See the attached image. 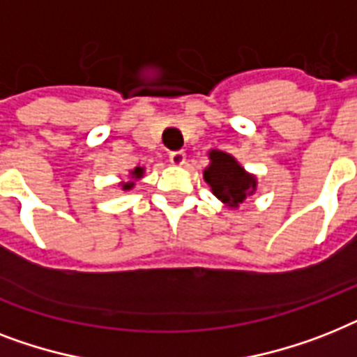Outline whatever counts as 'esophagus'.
<instances>
[{"label": "esophagus", "instance_id": "34e87169", "mask_svg": "<svg viewBox=\"0 0 357 357\" xmlns=\"http://www.w3.org/2000/svg\"><path fill=\"white\" fill-rule=\"evenodd\" d=\"M170 163L172 165H183L185 163V153L183 152H172L170 153Z\"/></svg>", "mask_w": 357, "mask_h": 357}]
</instances>
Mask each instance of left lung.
I'll return each instance as SVG.
<instances>
[{
    "label": "left lung",
    "instance_id": "1",
    "mask_svg": "<svg viewBox=\"0 0 357 357\" xmlns=\"http://www.w3.org/2000/svg\"><path fill=\"white\" fill-rule=\"evenodd\" d=\"M211 158V167L204 172V178L216 198H220L224 204H229L231 207H238L248 194L255 190V178L244 172L234 158L229 153L213 150L208 153Z\"/></svg>",
    "mask_w": 357,
    "mask_h": 357
}]
</instances>
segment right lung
<instances>
[{"label":"right lung","mask_w":357,"mask_h":357,"mask_svg":"<svg viewBox=\"0 0 357 357\" xmlns=\"http://www.w3.org/2000/svg\"><path fill=\"white\" fill-rule=\"evenodd\" d=\"M132 174H133V176H135V178H141V174H143V169H139V167H137V169L133 170ZM132 185L133 183H126L123 188H132Z\"/></svg>","instance_id":"right-lung-1"}]
</instances>
